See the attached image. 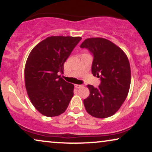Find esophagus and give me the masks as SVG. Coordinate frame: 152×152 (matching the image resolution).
Segmentation results:
<instances>
[{
    "instance_id": "obj_1",
    "label": "esophagus",
    "mask_w": 152,
    "mask_h": 152,
    "mask_svg": "<svg viewBox=\"0 0 152 152\" xmlns=\"http://www.w3.org/2000/svg\"><path fill=\"white\" fill-rule=\"evenodd\" d=\"M84 86L82 84H75V87L76 88H82Z\"/></svg>"
}]
</instances>
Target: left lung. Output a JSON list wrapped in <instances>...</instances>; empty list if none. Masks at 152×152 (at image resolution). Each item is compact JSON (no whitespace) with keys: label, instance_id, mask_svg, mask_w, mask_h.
I'll return each mask as SVG.
<instances>
[{"label":"left lung","instance_id":"1","mask_svg":"<svg viewBox=\"0 0 152 152\" xmlns=\"http://www.w3.org/2000/svg\"><path fill=\"white\" fill-rule=\"evenodd\" d=\"M93 55L92 74L100 77L97 88L88 85L90 95L84 99L86 111L97 118H106L117 112L127 96L131 69L127 56L121 48L104 38H88L80 45Z\"/></svg>","mask_w":152,"mask_h":152}]
</instances>
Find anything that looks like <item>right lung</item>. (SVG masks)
Instances as JSON below:
<instances>
[{
  "instance_id": "add662e5",
  "label": "right lung",
  "mask_w": 152,
  "mask_h": 152,
  "mask_svg": "<svg viewBox=\"0 0 152 152\" xmlns=\"http://www.w3.org/2000/svg\"><path fill=\"white\" fill-rule=\"evenodd\" d=\"M82 38L49 37L30 52L25 67V83L31 102L39 113L55 117L65 112L73 96L74 85L59 75Z\"/></svg>"
}]
</instances>
